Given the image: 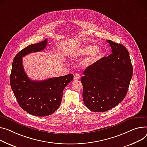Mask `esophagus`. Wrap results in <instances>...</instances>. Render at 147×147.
I'll use <instances>...</instances> for the list:
<instances>
[{"label":"esophagus","mask_w":147,"mask_h":147,"mask_svg":"<svg viewBox=\"0 0 147 147\" xmlns=\"http://www.w3.org/2000/svg\"><path fill=\"white\" fill-rule=\"evenodd\" d=\"M74 79L75 80H79V79H80V74L79 73H74Z\"/></svg>","instance_id":"1"}]
</instances>
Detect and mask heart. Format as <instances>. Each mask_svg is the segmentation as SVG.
I'll return each instance as SVG.
<instances>
[{
	"instance_id": "1",
	"label": "heart",
	"mask_w": 147,
	"mask_h": 147,
	"mask_svg": "<svg viewBox=\"0 0 147 147\" xmlns=\"http://www.w3.org/2000/svg\"><path fill=\"white\" fill-rule=\"evenodd\" d=\"M103 53V50L101 47H97L96 45L90 44L76 49L72 53L71 57L74 60H78L90 55L85 64L86 66H89L98 60Z\"/></svg>"
}]
</instances>
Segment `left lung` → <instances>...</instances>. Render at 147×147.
I'll return each instance as SVG.
<instances>
[{"instance_id": "left-lung-1", "label": "left lung", "mask_w": 147, "mask_h": 147, "mask_svg": "<svg viewBox=\"0 0 147 147\" xmlns=\"http://www.w3.org/2000/svg\"><path fill=\"white\" fill-rule=\"evenodd\" d=\"M106 41L112 54L87 67L81 78L84 103L95 112L109 111L123 100L133 73L126 47L111 40Z\"/></svg>"}]
</instances>
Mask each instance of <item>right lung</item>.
I'll list each match as a JSON object with an SVG mask.
<instances>
[{"mask_svg": "<svg viewBox=\"0 0 147 147\" xmlns=\"http://www.w3.org/2000/svg\"><path fill=\"white\" fill-rule=\"evenodd\" d=\"M47 40L29 45L15 57L10 83L11 89L21 108L28 113L37 116H46L53 114L59 107L63 92L73 79L72 74L53 77L42 81L32 80L25 73L22 57L32 53L44 50Z\"/></svg>", "mask_w": 147, "mask_h": 147, "instance_id": "obj_1", "label": "right lung"}]
</instances>
